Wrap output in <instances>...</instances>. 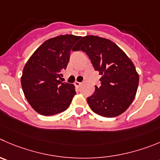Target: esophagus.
Wrapping results in <instances>:
<instances>
[{
  "label": "esophagus",
  "instance_id": "34e87169",
  "mask_svg": "<svg viewBox=\"0 0 160 160\" xmlns=\"http://www.w3.org/2000/svg\"><path fill=\"white\" fill-rule=\"evenodd\" d=\"M74 86H76V87H79V86H80L82 85V83L79 82H74Z\"/></svg>",
  "mask_w": 160,
  "mask_h": 160
}]
</instances>
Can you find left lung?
Segmentation results:
<instances>
[{
  "instance_id": "left-lung-1",
  "label": "left lung",
  "mask_w": 160,
  "mask_h": 160,
  "mask_svg": "<svg viewBox=\"0 0 160 160\" xmlns=\"http://www.w3.org/2000/svg\"><path fill=\"white\" fill-rule=\"evenodd\" d=\"M84 52L89 56L95 71L99 72L100 87L87 97L92 112L112 118L127 110L134 100L139 75L133 62L126 53L108 39L98 36L83 37L73 51Z\"/></svg>"
}]
</instances>
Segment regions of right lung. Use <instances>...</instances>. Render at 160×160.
<instances>
[{"label": "right lung", "instance_id": "obj_1", "mask_svg": "<svg viewBox=\"0 0 160 160\" xmlns=\"http://www.w3.org/2000/svg\"><path fill=\"white\" fill-rule=\"evenodd\" d=\"M79 36H57L45 41L24 66L21 85L26 98L38 113L48 116L63 112L76 94L74 86L62 82V71Z\"/></svg>", "mask_w": 160, "mask_h": 160}]
</instances>
